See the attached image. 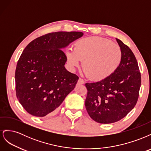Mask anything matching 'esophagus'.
<instances>
[{
	"instance_id": "obj_1",
	"label": "esophagus",
	"mask_w": 151,
	"mask_h": 151,
	"mask_svg": "<svg viewBox=\"0 0 151 151\" xmlns=\"http://www.w3.org/2000/svg\"><path fill=\"white\" fill-rule=\"evenodd\" d=\"M84 83V81L81 79V78H79V80H78V82H77V84H83Z\"/></svg>"
}]
</instances>
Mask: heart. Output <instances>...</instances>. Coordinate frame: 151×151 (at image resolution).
Instances as JSON below:
<instances>
[{"instance_id": "b5f03b06", "label": "heart", "mask_w": 151, "mask_h": 151, "mask_svg": "<svg viewBox=\"0 0 151 151\" xmlns=\"http://www.w3.org/2000/svg\"><path fill=\"white\" fill-rule=\"evenodd\" d=\"M65 54L67 62L72 68L78 67L84 60V74L93 81L108 78L118 69L122 60L119 45L98 36L78 40L74 45V50H67Z\"/></svg>"}]
</instances>
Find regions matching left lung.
<instances>
[{
  "label": "left lung",
  "mask_w": 151,
  "mask_h": 151,
  "mask_svg": "<svg viewBox=\"0 0 151 151\" xmlns=\"http://www.w3.org/2000/svg\"><path fill=\"white\" fill-rule=\"evenodd\" d=\"M122 60L118 69L108 78L86 83L85 106L89 115L99 123L120 120L134 108L139 96L141 75L137 61L130 48L119 39Z\"/></svg>",
  "instance_id": "1"
}]
</instances>
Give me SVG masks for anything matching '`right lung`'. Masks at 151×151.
I'll use <instances>...</instances> for the list:
<instances>
[{
    "label": "right lung",
    "mask_w": 151,
    "mask_h": 151,
    "mask_svg": "<svg viewBox=\"0 0 151 151\" xmlns=\"http://www.w3.org/2000/svg\"><path fill=\"white\" fill-rule=\"evenodd\" d=\"M83 35L78 31L48 33L31 42L18 60L16 96L31 115L43 117L57 110L79 79L64 67L63 49Z\"/></svg>",
    "instance_id": "obj_1"
}]
</instances>
